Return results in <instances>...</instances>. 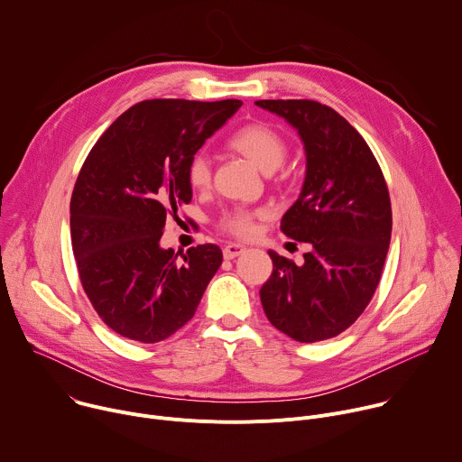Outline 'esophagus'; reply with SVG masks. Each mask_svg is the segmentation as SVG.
Here are the masks:
<instances>
[{
  "instance_id": "esophagus-1",
  "label": "esophagus",
  "mask_w": 462,
  "mask_h": 462,
  "mask_svg": "<svg viewBox=\"0 0 462 462\" xmlns=\"http://www.w3.org/2000/svg\"><path fill=\"white\" fill-rule=\"evenodd\" d=\"M243 252H245V246H241V245H226V246L223 248L225 259H234V257L241 255Z\"/></svg>"
}]
</instances>
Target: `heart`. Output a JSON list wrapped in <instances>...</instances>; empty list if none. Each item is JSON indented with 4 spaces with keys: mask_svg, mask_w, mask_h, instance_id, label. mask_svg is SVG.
<instances>
[{
    "mask_svg": "<svg viewBox=\"0 0 462 462\" xmlns=\"http://www.w3.org/2000/svg\"><path fill=\"white\" fill-rule=\"evenodd\" d=\"M228 148L246 157L263 173L276 171L287 155V144L283 137L274 127L267 124H259V122L245 124L239 129H236L228 139ZM188 182L195 189H207L210 186L212 168H210V161L205 155H197L189 162ZM263 216H265L263 210L236 208L223 216L221 226L223 230L237 237H248L254 234L255 219Z\"/></svg>",
    "mask_w": 462,
    "mask_h": 462,
    "instance_id": "b5f03b06",
    "label": "heart"
}]
</instances>
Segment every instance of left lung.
Instances as JSON below:
<instances>
[{"label": "left lung", "instance_id": "8db88e82", "mask_svg": "<svg viewBox=\"0 0 462 462\" xmlns=\"http://www.w3.org/2000/svg\"><path fill=\"white\" fill-rule=\"evenodd\" d=\"M289 122L305 148V180L282 219L291 239L310 243L303 265L269 250L261 287L269 321L296 342L338 337L369 305L391 241V201L382 170L358 131L314 100H257Z\"/></svg>", "mask_w": 462, "mask_h": 462}]
</instances>
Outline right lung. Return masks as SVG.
<instances>
[{"label": "right lung", "instance_id": "obj_1", "mask_svg": "<svg viewBox=\"0 0 462 462\" xmlns=\"http://www.w3.org/2000/svg\"><path fill=\"white\" fill-rule=\"evenodd\" d=\"M239 100L155 98L124 111L89 152L71 197L73 254L102 321L155 344L189 321L223 263L217 245L161 246L168 214L191 201L188 166Z\"/></svg>", "mask_w": 462, "mask_h": 462}]
</instances>
